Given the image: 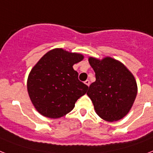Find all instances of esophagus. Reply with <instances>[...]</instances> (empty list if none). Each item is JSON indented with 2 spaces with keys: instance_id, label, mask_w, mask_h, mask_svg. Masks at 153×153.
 Segmentation results:
<instances>
[{
  "instance_id": "esophagus-1",
  "label": "esophagus",
  "mask_w": 153,
  "mask_h": 153,
  "mask_svg": "<svg viewBox=\"0 0 153 153\" xmlns=\"http://www.w3.org/2000/svg\"><path fill=\"white\" fill-rule=\"evenodd\" d=\"M85 84L86 85H88V86H89V85H90V82H89V80L85 81Z\"/></svg>"
}]
</instances>
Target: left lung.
Masks as SVG:
<instances>
[{
  "instance_id": "left-lung-1",
  "label": "left lung",
  "mask_w": 153,
  "mask_h": 153,
  "mask_svg": "<svg viewBox=\"0 0 153 153\" xmlns=\"http://www.w3.org/2000/svg\"><path fill=\"white\" fill-rule=\"evenodd\" d=\"M96 81L89 85L87 95L101 119L115 122L125 117L137 96L134 76L123 63L106 56L102 59L89 57Z\"/></svg>"
}]
</instances>
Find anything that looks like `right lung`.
<instances>
[{"mask_svg":"<svg viewBox=\"0 0 153 153\" xmlns=\"http://www.w3.org/2000/svg\"><path fill=\"white\" fill-rule=\"evenodd\" d=\"M82 54L63 48L48 51L33 66L27 79V91L35 109L45 117L58 119L74 108L88 86L78 79L73 65Z\"/></svg>","mask_w":153,"mask_h":153,"instance_id":"right-lung-1","label":"right lung"}]
</instances>
